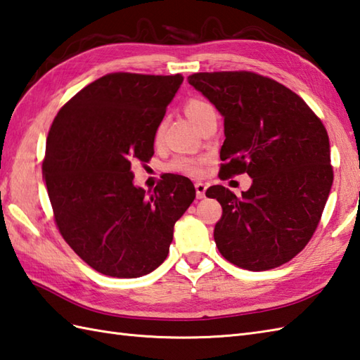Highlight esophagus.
Returning a JSON list of instances; mask_svg holds the SVG:
<instances>
[{"label": "esophagus", "instance_id": "34e87169", "mask_svg": "<svg viewBox=\"0 0 360 360\" xmlns=\"http://www.w3.org/2000/svg\"><path fill=\"white\" fill-rule=\"evenodd\" d=\"M195 190H196V198L198 200H201V198L205 196V190H207V186L202 184V182H196Z\"/></svg>", "mask_w": 360, "mask_h": 360}]
</instances>
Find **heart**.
Returning a JSON list of instances; mask_svg holds the SVG:
<instances>
[{"label":"heart","mask_w":360,"mask_h":360,"mask_svg":"<svg viewBox=\"0 0 360 360\" xmlns=\"http://www.w3.org/2000/svg\"><path fill=\"white\" fill-rule=\"evenodd\" d=\"M212 108L209 102L202 98H188L184 105V111L195 124L201 119L202 114ZM158 139L160 137V129L158 131ZM210 156H193V155H178L167 164V170L170 173L190 176V178H201L205 172V167L210 164Z\"/></svg>","instance_id":"1"}]
</instances>
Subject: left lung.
Segmentation results:
<instances>
[{"instance_id":"left-lung-1","label":"left lung","mask_w":360,"mask_h":360,"mask_svg":"<svg viewBox=\"0 0 360 360\" xmlns=\"http://www.w3.org/2000/svg\"><path fill=\"white\" fill-rule=\"evenodd\" d=\"M188 83L224 117L219 178H252L241 198L223 186L205 192L223 207L213 231L219 254L248 271L288 263L314 235L333 186L322 120L294 91L252 71L196 72Z\"/></svg>"}]
</instances>
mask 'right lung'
I'll return each mask as SVG.
<instances>
[{
	"instance_id": "1",
	"label": "right lung",
	"mask_w": 360,
	"mask_h": 360,
	"mask_svg": "<svg viewBox=\"0 0 360 360\" xmlns=\"http://www.w3.org/2000/svg\"><path fill=\"white\" fill-rule=\"evenodd\" d=\"M181 74L111 72L68 101L46 139L43 174L58 232L97 272L136 278L162 264L173 227L195 200L186 176L165 174L151 195L131 162L155 155L156 129Z\"/></svg>"
}]
</instances>
